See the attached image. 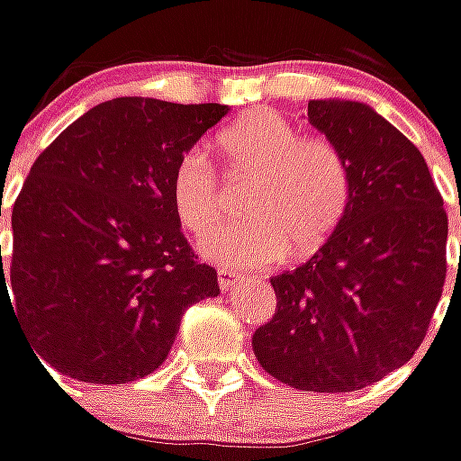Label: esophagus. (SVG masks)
<instances>
[{"mask_svg":"<svg viewBox=\"0 0 461 461\" xmlns=\"http://www.w3.org/2000/svg\"><path fill=\"white\" fill-rule=\"evenodd\" d=\"M216 276H219V289H221V292H230L231 286L240 282V276H234V274L227 271V268H219V271H216Z\"/></svg>","mask_w":461,"mask_h":461,"instance_id":"esophagus-1","label":"esophagus"}]
</instances>
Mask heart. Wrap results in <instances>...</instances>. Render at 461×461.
Here are the masks:
<instances>
[{
  "label": "heart",
  "mask_w": 461,
  "mask_h": 461,
  "mask_svg": "<svg viewBox=\"0 0 461 461\" xmlns=\"http://www.w3.org/2000/svg\"><path fill=\"white\" fill-rule=\"evenodd\" d=\"M216 149L231 179H250L242 211L253 219L208 230L224 208V185L208 150H182L169 195L185 230L203 231L205 258L234 268H266L289 253L318 250L341 224L352 198L344 153L326 138H305L276 112H250L219 132Z\"/></svg>",
  "instance_id": "1"
}]
</instances>
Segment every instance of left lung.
Returning <instances> with one entry per match:
<instances>
[{
  "mask_svg": "<svg viewBox=\"0 0 461 461\" xmlns=\"http://www.w3.org/2000/svg\"><path fill=\"white\" fill-rule=\"evenodd\" d=\"M308 122L344 153L352 198L321 250L271 279L276 312L253 352L292 389L357 392L428 334L447 282L448 216L422 153L370 106L311 101Z\"/></svg>",
  "mask_w": 461,
  "mask_h": 461,
  "instance_id": "obj_1",
  "label": "left lung"
}]
</instances>
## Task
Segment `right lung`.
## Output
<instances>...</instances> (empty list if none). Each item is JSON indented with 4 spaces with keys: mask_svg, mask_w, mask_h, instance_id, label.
Returning <instances> with one entry per match:
<instances>
[{
    "mask_svg": "<svg viewBox=\"0 0 461 461\" xmlns=\"http://www.w3.org/2000/svg\"><path fill=\"white\" fill-rule=\"evenodd\" d=\"M224 114L221 104L124 95L86 112L33 161L7 266L0 248V303L13 288L10 308L57 373L138 381L164 363L185 311L219 294L216 268L179 230L169 176Z\"/></svg>",
    "mask_w": 461,
    "mask_h": 461,
    "instance_id": "add662e5",
    "label": "right lung"
}]
</instances>
